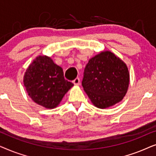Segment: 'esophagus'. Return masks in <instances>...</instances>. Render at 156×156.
I'll return each mask as SVG.
<instances>
[{"label": "esophagus", "instance_id": "obj_1", "mask_svg": "<svg viewBox=\"0 0 156 156\" xmlns=\"http://www.w3.org/2000/svg\"><path fill=\"white\" fill-rule=\"evenodd\" d=\"M73 83H74V84H75V85H79V84H80V78L76 77V79H74V80H73Z\"/></svg>", "mask_w": 156, "mask_h": 156}]
</instances>
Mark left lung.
Segmentation results:
<instances>
[{
  "label": "left lung",
  "mask_w": 156,
  "mask_h": 156,
  "mask_svg": "<svg viewBox=\"0 0 156 156\" xmlns=\"http://www.w3.org/2000/svg\"><path fill=\"white\" fill-rule=\"evenodd\" d=\"M129 76L126 65L114 53L104 51L89 59L82 84L94 105L106 108L123 99Z\"/></svg>",
  "instance_id": "8db88e82"
}]
</instances>
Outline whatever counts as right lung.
I'll return each mask as SVG.
<instances>
[{
	"label": "right lung",
	"instance_id": "add662e5",
	"mask_svg": "<svg viewBox=\"0 0 156 156\" xmlns=\"http://www.w3.org/2000/svg\"><path fill=\"white\" fill-rule=\"evenodd\" d=\"M24 86L36 104L54 108L73 86L64 77L62 68L48 56H38L29 65L24 75Z\"/></svg>",
	"mask_w": 156,
	"mask_h": 156
}]
</instances>
